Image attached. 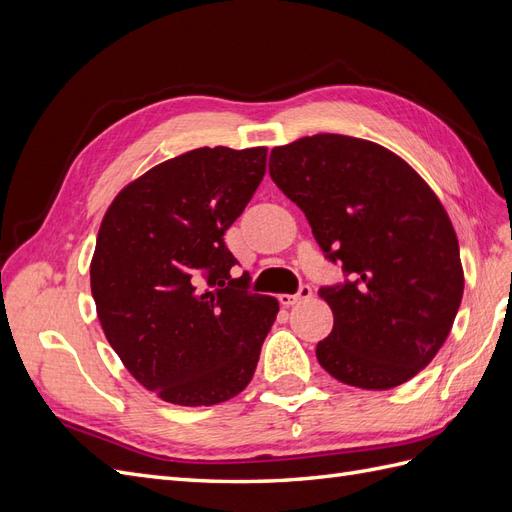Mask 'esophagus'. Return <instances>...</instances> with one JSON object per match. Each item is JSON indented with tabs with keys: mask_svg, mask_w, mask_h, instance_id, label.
Masks as SVG:
<instances>
[{
	"mask_svg": "<svg viewBox=\"0 0 512 512\" xmlns=\"http://www.w3.org/2000/svg\"><path fill=\"white\" fill-rule=\"evenodd\" d=\"M309 297H312V288H309L307 284H303L294 294H280V297H277V299H280L282 305L288 307V305H294V303H301V301H305Z\"/></svg>",
	"mask_w": 512,
	"mask_h": 512,
	"instance_id": "1",
	"label": "esophagus"
}]
</instances>
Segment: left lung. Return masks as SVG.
Segmentation results:
<instances>
[{
  "label": "left lung",
  "mask_w": 512,
  "mask_h": 512,
  "mask_svg": "<svg viewBox=\"0 0 512 512\" xmlns=\"http://www.w3.org/2000/svg\"><path fill=\"white\" fill-rule=\"evenodd\" d=\"M269 175L350 275L318 292L333 312L318 363L367 391L414 378L446 342L463 297L459 243L440 198L393 151L344 134L275 147Z\"/></svg>",
  "instance_id": "obj_1"
}]
</instances>
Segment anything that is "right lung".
Returning <instances> with one entry per match:
<instances>
[{
	"mask_svg": "<svg viewBox=\"0 0 512 512\" xmlns=\"http://www.w3.org/2000/svg\"><path fill=\"white\" fill-rule=\"evenodd\" d=\"M267 170V147H200L123 188L100 224L91 294L102 331L147 391L213 406L250 384L280 303L230 277L224 232Z\"/></svg>",
	"mask_w": 512,
	"mask_h": 512,
	"instance_id": "right-lung-1",
	"label": "right lung"
}]
</instances>
